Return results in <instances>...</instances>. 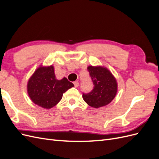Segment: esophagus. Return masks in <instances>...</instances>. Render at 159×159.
I'll return each mask as SVG.
<instances>
[{"label": "esophagus", "instance_id": "34e87169", "mask_svg": "<svg viewBox=\"0 0 159 159\" xmlns=\"http://www.w3.org/2000/svg\"><path fill=\"white\" fill-rule=\"evenodd\" d=\"M74 86L75 88H78V86H79V83H78V81H74Z\"/></svg>", "mask_w": 159, "mask_h": 159}]
</instances>
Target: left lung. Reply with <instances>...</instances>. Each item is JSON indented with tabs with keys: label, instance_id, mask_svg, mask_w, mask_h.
<instances>
[{
	"label": "left lung",
	"instance_id": "1",
	"mask_svg": "<svg viewBox=\"0 0 159 159\" xmlns=\"http://www.w3.org/2000/svg\"><path fill=\"white\" fill-rule=\"evenodd\" d=\"M93 89L88 93H83V99L89 106L102 107L112 102L117 92V83L107 68L102 66L88 67Z\"/></svg>",
	"mask_w": 159,
	"mask_h": 159
}]
</instances>
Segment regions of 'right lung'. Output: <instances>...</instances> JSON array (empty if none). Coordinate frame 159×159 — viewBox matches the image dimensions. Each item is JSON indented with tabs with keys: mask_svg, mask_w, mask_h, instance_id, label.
Masks as SVG:
<instances>
[{
	"mask_svg": "<svg viewBox=\"0 0 159 159\" xmlns=\"http://www.w3.org/2000/svg\"><path fill=\"white\" fill-rule=\"evenodd\" d=\"M74 86L66 78L57 80L53 66H42L36 69L28 80L27 91L36 105L44 109H50L59 103L64 93Z\"/></svg>",
	"mask_w": 159,
	"mask_h": 159,
	"instance_id": "1",
	"label": "right lung"
}]
</instances>
